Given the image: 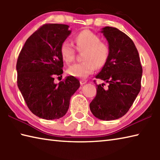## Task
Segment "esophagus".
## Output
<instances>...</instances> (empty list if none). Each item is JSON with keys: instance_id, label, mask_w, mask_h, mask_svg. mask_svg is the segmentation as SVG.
<instances>
[{"instance_id": "34e87169", "label": "esophagus", "mask_w": 160, "mask_h": 160, "mask_svg": "<svg viewBox=\"0 0 160 160\" xmlns=\"http://www.w3.org/2000/svg\"><path fill=\"white\" fill-rule=\"evenodd\" d=\"M80 85H84V84L87 83V80H84V79H82V80H80Z\"/></svg>"}]
</instances>
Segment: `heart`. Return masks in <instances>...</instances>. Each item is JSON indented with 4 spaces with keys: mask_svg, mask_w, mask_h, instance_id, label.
I'll use <instances>...</instances> for the list:
<instances>
[{
    "mask_svg": "<svg viewBox=\"0 0 160 160\" xmlns=\"http://www.w3.org/2000/svg\"><path fill=\"white\" fill-rule=\"evenodd\" d=\"M74 42L79 52H85L82 56L84 62L70 66L68 70L69 75L85 78L93 73L97 66L102 68L107 64L110 56V46L107 42L101 40L98 34L85 29L75 35ZM75 48L68 41L61 43L60 54L66 63L70 64L75 61Z\"/></svg>",
    "mask_w": 160,
    "mask_h": 160,
    "instance_id": "obj_1",
    "label": "heart"
}]
</instances>
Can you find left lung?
I'll list each match as a JSON object with an SVG mask.
<instances>
[{
    "instance_id": "8db88e82",
    "label": "left lung",
    "mask_w": 160,
    "mask_h": 160,
    "mask_svg": "<svg viewBox=\"0 0 160 160\" xmlns=\"http://www.w3.org/2000/svg\"><path fill=\"white\" fill-rule=\"evenodd\" d=\"M110 46L107 64L96 78L104 80L97 85V94L90 104L92 114L104 121L122 117L128 112L141 88L142 68L133 42L117 28L105 27L102 32ZM96 83V80H94Z\"/></svg>"
}]
</instances>
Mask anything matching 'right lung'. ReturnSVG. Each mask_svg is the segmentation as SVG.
<instances>
[{"label":"right lung","mask_w":160,"mask_h":160,"mask_svg":"<svg viewBox=\"0 0 160 160\" xmlns=\"http://www.w3.org/2000/svg\"><path fill=\"white\" fill-rule=\"evenodd\" d=\"M68 28L63 24L40 27L27 39L18 58L19 90L29 109L47 120L63 117L70 97L80 88L79 80L73 76L54 83V78L63 73L60 46L71 32Z\"/></svg>","instance_id":"1"}]
</instances>
